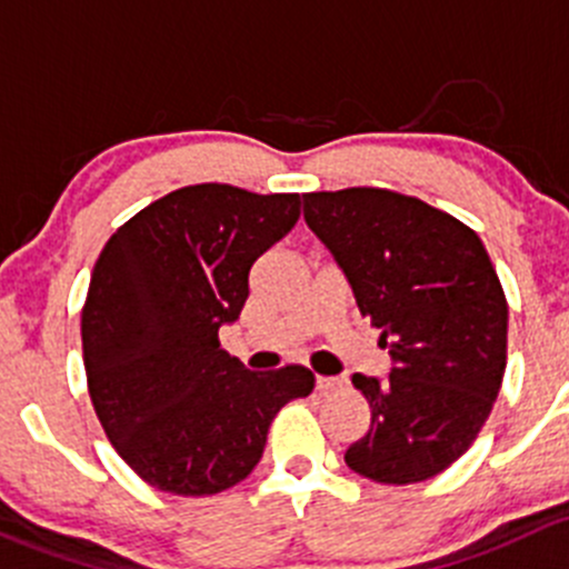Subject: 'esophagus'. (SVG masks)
I'll return each mask as SVG.
<instances>
[{"mask_svg":"<svg viewBox=\"0 0 569 569\" xmlns=\"http://www.w3.org/2000/svg\"><path fill=\"white\" fill-rule=\"evenodd\" d=\"M339 386H342V380L339 378H326V375H318V378H315V389L318 391H333L339 389Z\"/></svg>","mask_w":569,"mask_h":569,"instance_id":"esophagus-1","label":"esophagus"}]
</instances>
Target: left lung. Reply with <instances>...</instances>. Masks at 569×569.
Returning a JSON list of instances; mask_svg holds the SVG:
<instances>
[{"label":"left lung","mask_w":569,"mask_h":569,"mask_svg":"<svg viewBox=\"0 0 569 569\" xmlns=\"http://www.w3.org/2000/svg\"><path fill=\"white\" fill-rule=\"evenodd\" d=\"M307 227L331 251L391 372L353 386L372 425L350 471L380 485L436 477L473 443L507 367V298L471 227L386 189L303 194Z\"/></svg>","instance_id":"obj_1"}]
</instances>
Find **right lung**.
I'll use <instances>...</instances> for the list:
<instances>
[{"label": "right lung", "instance_id": "1", "mask_svg": "<svg viewBox=\"0 0 569 569\" xmlns=\"http://www.w3.org/2000/svg\"><path fill=\"white\" fill-rule=\"evenodd\" d=\"M298 194L224 183L178 189L103 246L81 345L92 406L122 460L158 490L213 496L254 471L273 416L307 397L303 367L246 370L221 350L249 271L296 227Z\"/></svg>", "mask_w": 569, "mask_h": 569}]
</instances>
